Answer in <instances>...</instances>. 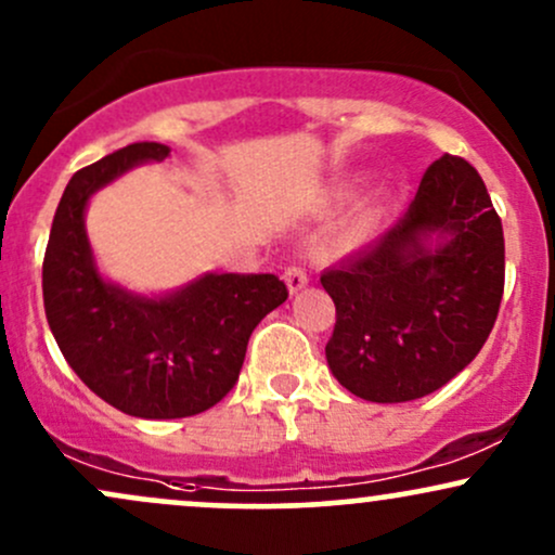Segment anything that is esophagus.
<instances>
[{
    "mask_svg": "<svg viewBox=\"0 0 555 555\" xmlns=\"http://www.w3.org/2000/svg\"><path fill=\"white\" fill-rule=\"evenodd\" d=\"M284 282L289 286V292L295 295V292L305 289L308 286V271L302 269V266H286L284 269Z\"/></svg>",
    "mask_w": 555,
    "mask_h": 555,
    "instance_id": "1",
    "label": "esophagus"
}]
</instances>
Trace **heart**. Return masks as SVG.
Listing matches in <instances>:
<instances>
[{
    "label": "heart",
    "instance_id": "obj_1",
    "mask_svg": "<svg viewBox=\"0 0 555 555\" xmlns=\"http://www.w3.org/2000/svg\"><path fill=\"white\" fill-rule=\"evenodd\" d=\"M380 203L384 201H380L378 195L367 197V201L362 203L358 216H354V224H352V229H349V240H362L367 232H371L375 219H378V214H380Z\"/></svg>",
    "mask_w": 555,
    "mask_h": 555
}]
</instances>
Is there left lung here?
<instances>
[{
    "mask_svg": "<svg viewBox=\"0 0 555 555\" xmlns=\"http://www.w3.org/2000/svg\"><path fill=\"white\" fill-rule=\"evenodd\" d=\"M503 227L477 169L443 154L406 214L321 273L336 305L331 373L354 397L397 404L477 358L503 297Z\"/></svg>",
    "mask_w": 555,
    "mask_h": 555,
    "instance_id": "obj_1",
    "label": "left lung"
}]
</instances>
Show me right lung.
I'll use <instances>...</instances> for the list:
<instances>
[{
	"instance_id": "right-lung-1",
	"label": "right lung",
	"mask_w": 555,
	"mask_h": 555,
	"mask_svg": "<svg viewBox=\"0 0 555 555\" xmlns=\"http://www.w3.org/2000/svg\"><path fill=\"white\" fill-rule=\"evenodd\" d=\"M167 156L162 143H132L75 171L43 256V308L69 367L106 404L145 420L201 415L224 399L253 328L289 297L273 273H206L164 297L101 276L82 219L88 197Z\"/></svg>"
}]
</instances>
